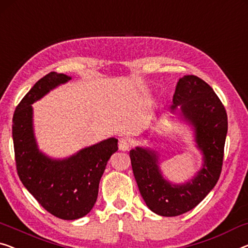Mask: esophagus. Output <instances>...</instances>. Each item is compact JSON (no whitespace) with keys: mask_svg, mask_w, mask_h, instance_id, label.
I'll list each match as a JSON object with an SVG mask.
<instances>
[{"mask_svg":"<svg viewBox=\"0 0 248 248\" xmlns=\"http://www.w3.org/2000/svg\"><path fill=\"white\" fill-rule=\"evenodd\" d=\"M130 147H131V143L127 138H120V140H119V149L120 150L127 151L130 149Z\"/></svg>","mask_w":248,"mask_h":248,"instance_id":"1","label":"esophagus"}]
</instances>
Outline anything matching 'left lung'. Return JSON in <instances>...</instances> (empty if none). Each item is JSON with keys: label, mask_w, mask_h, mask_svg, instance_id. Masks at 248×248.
I'll list each match as a JSON object with an SVG mask.
<instances>
[{"label": "left lung", "mask_w": 248, "mask_h": 248, "mask_svg": "<svg viewBox=\"0 0 248 248\" xmlns=\"http://www.w3.org/2000/svg\"><path fill=\"white\" fill-rule=\"evenodd\" d=\"M194 127L197 147L204 155L202 168L182 185L166 180L158 166V155L137 147L130 159L137 185L150 210L172 217L195 208L219 179L227 135V113L212 87L196 76H184L177 82L170 106Z\"/></svg>", "instance_id": "1"}]
</instances>
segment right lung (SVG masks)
I'll return each instance as SVG.
<instances>
[{
    "label": "right lung",
    "instance_id": "1",
    "mask_svg": "<svg viewBox=\"0 0 248 248\" xmlns=\"http://www.w3.org/2000/svg\"><path fill=\"white\" fill-rule=\"evenodd\" d=\"M70 79L55 72L40 79L17 105L12 124L16 170L22 184L46 212L65 220L81 218L92 209L107 162L118 150L116 138L84 148L62 160L51 159L39 150L31 105Z\"/></svg>",
    "mask_w": 248,
    "mask_h": 248
}]
</instances>
